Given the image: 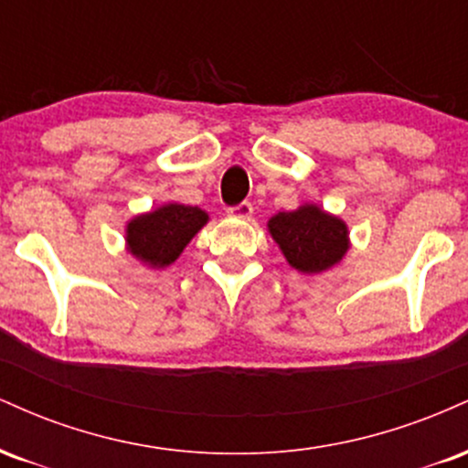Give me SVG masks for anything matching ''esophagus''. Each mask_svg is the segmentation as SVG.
Listing matches in <instances>:
<instances>
[{
  "label": "esophagus",
  "instance_id": "obj_1",
  "mask_svg": "<svg viewBox=\"0 0 468 468\" xmlns=\"http://www.w3.org/2000/svg\"><path fill=\"white\" fill-rule=\"evenodd\" d=\"M229 216L230 218H238V219H250L252 216V204L250 202H241L238 207H230L229 208Z\"/></svg>",
  "mask_w": 468,
  "mask_h": 468
}]
</instances>
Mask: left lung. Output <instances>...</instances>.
I'll return each instance as SVG.
<instances>
[{
    "label": "left lung",
    "mask_w": 468,
    "mask_h": 468,
    "mask_svg": "<svg viewBox=\"0 0 468 468\" xmlns=\"http://www.w3.org/2000/svg\"><path fill=\"white\" fill-rule=\"evenodd\" d=\"M266 227L288 264L303 275L330 271L341 264L350 250L347 224L313 202H305L294 211L277 213Z\"/></svg>",
    "instance_id": "left-lung-1"
}]
</instances>
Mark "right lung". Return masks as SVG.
<instances>
[{
	"mask_svg": "<svg viewBox=\"0 0 468 468\" xmlns=\"http://www.w3.org/2000/svg\"><path fill=\"white\" fill-rule=\"evenodd\" d=\"M207 222L208 213L200 207L166 202L127 222L125 249L143 266L166 268L178 260Z\"/></svg>",
	"mask_w": 468,
	"mask_h": 468,
	"instance_id": "1",
	"label": "right lung"
}]
</instances>
